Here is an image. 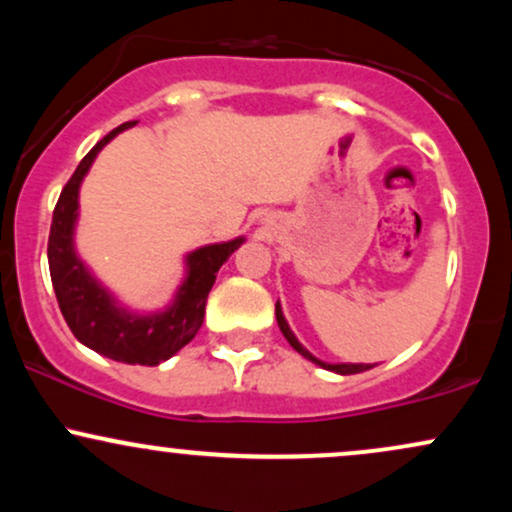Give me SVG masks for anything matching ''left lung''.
<instances>
[{
	"label": "left lung",
	"instance_id": "1",
	"mask_svg": "<svg viewBox=\"0 0 512 512\" xmlns=\"http://www.w3.org/2000/svg\"><path fill=\"white\" fill-rule=\"evenodd\" d=\"M276 322H279V330L286 337V342H289L293 349H296L303 358L313 361L315 366H320V368H325V370H332V373H337V375H354V373H363V370L373 368V366H370V363H327V361H320V358L310 354V351L305 349L301 342H298L296 334L291 332V327H289V322H286L284 310H281V303L279 301H276Z\"/></svg>",
	"mask_w": 512,
	"mask_h": 512
}]
</instances>
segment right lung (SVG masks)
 I'll use <instances>...</instances> for the list:
<instances>
[{
	"instance_id": "obj_1",
	"label": "right lung",
	"mask_w": 512,
	"mask_h": 512,
	"mask_svg": "<svg viewBox=\"0 0 512 512\" xmlns=\"http://www.w3.org/2000/svg\"><path fill=\"white\" fill-rule=\"evenodd\" d=\"M137 122H125L93 146L64 185L52 214L48 262L52 289L67 320L69 330L81 344L96 354L132 366H158L175 356L185 344L195 339L204 322V305L214 286L221 264L245 243L243 236L211 243L185 255L182 276L173 301L154 313H139L117 301L108 286L96 279L76 252V221H79V190L86 173L91 170L103 146L110 144L120 132Z\"/></svg>"
}]
</instances>
